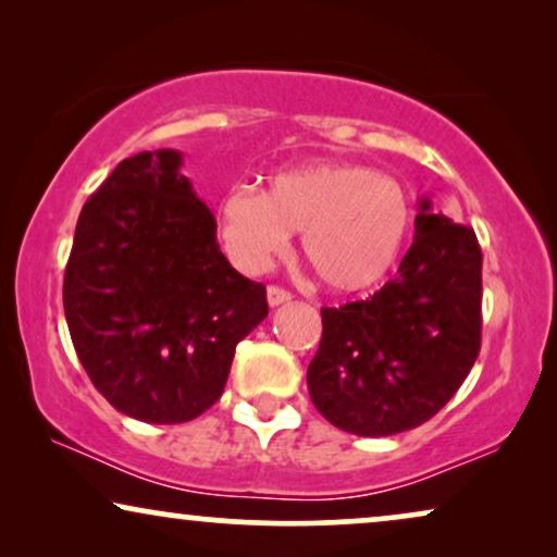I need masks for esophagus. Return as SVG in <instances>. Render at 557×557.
<instances>
[{
  "label": "esophagus",
  "instance_id": "esophagus-1",
  "mask_svg": "<svg viewBox=\"0 0 557 557\" xmlns=\"http://www.w3.org/2000/svg\"><path fill=\"white\" fill-rule=\"evenodd\" d=\"M290 298H293V295L287 293V290H283V287H277V285H270V287H267V302H270L272 308L283 306V302H287Z\"/></svg>",
  "mask_w": 557,
  "mask_h": 557
}]
</instances>
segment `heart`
Here are the masks:
<instances>
[{
    "mask_svg": "<svg viewBox=\"0 0 557 557\" xmlns=\"http://www.w3.org/2000/svg\"><path fill=\"white\" fill-rule=\"evenodd\" d=\"M221 239L244 272H262L300 232L302 257L333 293L380 285L403 257L412 206L395 177L351 162L274 173L267 190L234 185L219 206Z\"/></svg>",
    "mask_w": 557,
    "mask_h": 557,
    "instance_id": "b5f03b06",
    "label": "heart"
}]
</instances>
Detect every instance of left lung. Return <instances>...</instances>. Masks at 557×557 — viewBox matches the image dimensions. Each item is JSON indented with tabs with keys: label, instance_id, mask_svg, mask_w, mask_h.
<instances>
[{
	"label": "left lung",
	"instance_id": "obj_1",
	"mask_svg": "<svg viewBox=\"0 0 557 557\" xmlns=\"http://www.w3.org/2000/svg\"><path fill=\"white\" fill-rule=\"evenodd\" d=\"M414 242L369 300L323 308L308 367L315 410L346 433L380 438L433 418L469 376L481 348V247L420 198Z\"/></svg>",
	"mask_w": 557,
	"mask_h": 557
}]
</instances>
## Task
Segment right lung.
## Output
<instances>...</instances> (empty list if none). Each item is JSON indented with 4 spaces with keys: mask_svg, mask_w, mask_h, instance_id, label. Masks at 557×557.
I'll list each match as a JSON object with an SVG mask.
<instances>
[{
    "mask_svg": "<svg viewBox=\"0 0 557 557\" xmlns=\"http://www.w3.org/2000/svg\"><path fill=\"white\" fill-rule=\"evenodd\" d=\"M177 150L122 160L81 211L63 308L94 387L129 418L175 425L224 392L267 290L228 264Z\"/></svg>",
    "mask_w": 557,
    "mask_h": 557,
    "instance_id": "obj_1",
    "label": "right lung"
}]
</instances>
